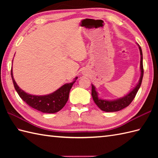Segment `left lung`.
<instances>
[{"label": "left lung", "instance_id": "8db88e82", "mask_svg": "<svg viewBox=\"0 0 158 158\" xmlns=\"http://www.w3.org/2000/svg\"><path fill=\"white\" fill-rule=\"evenodd\" d=\"M138 46H139L140 53V72H141V73H140V77L138 84L136 85L135 88H134L129 94H127V95L123 96V98H120L119 99L114 100H106L100 99L98 96V93H97V92L96 91L95 87L94 86V85L92 84V96L94 101V102L96 103V105L98 106L102 110H103V111H105V112L118 111V110H120L127 107L131 102H132L134 98H135L136 93L139 91L140 85H141L143 77V73H144L143 65L142 49L139 45H138Z\"/></svg>", "mask_w": 158, "mask_h": 158}]
</instances>
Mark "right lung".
I'll return each instance as SVG.
<instances>
[{
  "label": "right lung",
  "instance_id": "obj_1",
  "mask_svg": "<svg viewBox=\"0 0 158 158\" xmlns=\"http://www.w3.org/2000/svg\"><path fill=\"white\" fill-rule=\"evenodd\" d=\"M12 81L14 85V88L23 101L28 106L33 109H35L39 111L47 113H54L61 110L65 106L69 100V92L74 83L78 77H75V81L72 83H66L60 88L56 91L50 94L45 96H35L26 93L22 89L19 88L15 81L13 76L12 68L11 70Z\"/></svg>",
  "mask_w": 158,
  "mask_h": 158
}]
</instances>
